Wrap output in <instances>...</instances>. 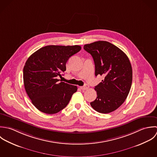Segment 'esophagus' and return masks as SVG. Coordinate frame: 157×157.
Returning <instances> with one entry per match:
<instances>
[{
    "instance_id": "esophagus-1",
    "label": "esophagus",
    "mask_w": 157,
    "mask_h": 157,
    "mask_svg": "<svg viewBox=\"0 0 157 157\" xmlns=\"http://www.w3.org/2000/svg\"><path fill=\"white\" fill-rule=\"evenodd\" d=\"M81 89L82 90H87L89 88V86L87 85V84H86L85 86H82V87H80Z\"/></svg>"
}]
</instances>
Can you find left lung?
Wrapping results in <instances>:
<instances>
[{
	"mask_svg": "<svg viewBox=\"0 0 157 157\" xmlns=\"http://www.w3.org/2000/svg\"><path fill=\"white\" fill-rule=\"evenodd\" d=\"M84 49L90 53L95 65V76H104L94 90L96 99L90 102L92 108L101 113H109L120 107L130 92L132 68L125 53L107 41L86 44Z\"/></svg>",
	"mask_w": 157,
	"mask_h": 157,
	"instance_id": "8db88e82",
	"label": "left lung"
}]
</instances>
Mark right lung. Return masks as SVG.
Here are the masks:
<instances>
[{"label":"right lung","instance_id":"add662e5","mask_svg":"<svg viewBox=\"0 0 157 157\" xmlns=\"http://www.w3.org/2000/svg\"><path fill=\"white\" fill-rule=\"evenodd\" d=\"M81 49L79 45H47L28 58L23 70L25 91L33 104L40 112L55 114L68 104L78 88L58 76L66 70L68 59Z\"/></svg>","mask_w":157,"mask_h":157}]
</instances>
